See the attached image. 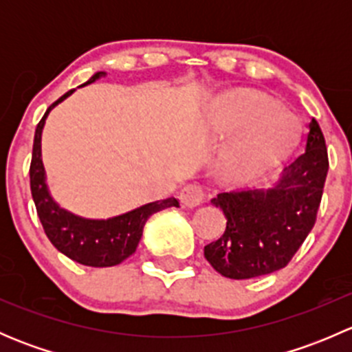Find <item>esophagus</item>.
Returning a JSON list of instances; mask_svg holds the SVG:
<instances>
[{
  "mask_svg": "<svg viewBox=\"0 0 352 352\" xmlns=\"http://www.w3.org/2000/svg\"><path fill=\"white\" fill-rule=\"evenodd\" d=\"M179 197L184 206H187V208H196V206L204 202L206 192L201 186H197V184H189V186H186L180 190Z\"/></svg>",
  "mask_w": 352,
  "mask_h": 352,
  "instance_id": "34e87169",
  "label": "esophagus"
}]
</instances>
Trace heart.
<instances>
[{"label":"heart","instance_id":"b5f03b06","mask_svg":"<svg viewBox=\"0 0 352 352\" xmlns=\"http://www.w3.org/2000/svg\"><path fill=\"white\" fill-rule=\"evenodd\" d=\"M218 119L225 129L242 133L226 151V166L236 179L262 175L278 165L296 143V119L262 94L232 95L219 105Z\"/></svg>","mask_w":352,"mask_h":352}]
</instances>
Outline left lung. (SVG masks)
<instances>
[{"mask_svg": "<svg viewBox=\"0 0 352 352\" xmlns=\"http://www.w3.org/2000/svg\"><path fill=\"white\" fill-rule=\"evenodd\" d=\"M305 151L269 190H230L211 199L226 216V230L204 247L214 271L250 279L286 267L317 221L329 156L320 126L311 119Z\"/></svg>", "mask_w": 352, "mask_h": 352, "instance_id": "obj_1", "label": "left lung"}]
</instances>
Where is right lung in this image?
<instances>
[{
  "label": "right lung",
  "mask_w": 352,
  "mask_h": 352,
  "mask_svg": "<svg viewBox=\"0 0 352 352\" xmlns=\"http://www.w3.org/2000/svg\"><path fill=\"white\" fill-rule=\"evenodd\" d=\"M105 73H97L91 76L85 85L94 83ZM74 90H69L61 98L54 102L47 110L41 122L37 124L34 136V148H32L30 162V190L34 197L35 209H37L38 219L42 223L45 235L51 243L58 248L61 254L69 257L71 261L80 262L90 267H110L126 261L129 255L136 252L141 235H143L144 223L151 214L162 211L165 208H179V201L175 197L162 199V201L150 202L126 214L116 216L110 219H85L74 216L61 209L52 197L49 196L47 186H45L44 165L41 158V134L44 127L45 117L54 109L59 102L69 97Z\"/></svg>",
  "instance_id": "add662e5"
}]
</instances>
